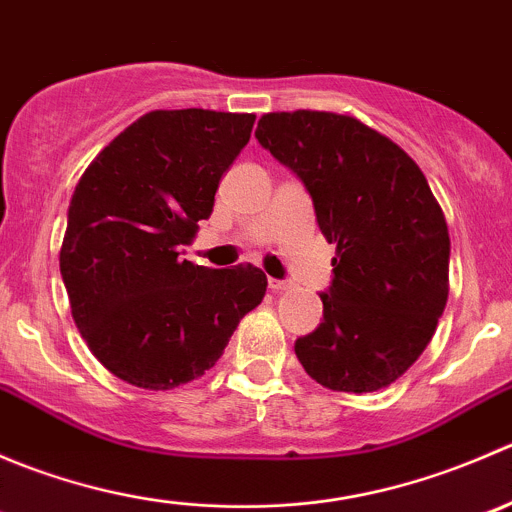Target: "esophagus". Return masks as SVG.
<instances>
[{
    "label": "esophagus",
    "instance_id": "1",
    "mask_svg": "<svg viewBox=\"0 0 512 512\" xmlns=\"http://www.w3.org/2000/svg\"><path fill=\"white\" fill-rule=\"evenodd\" d=\"M267 285H270L272 292H285V289H289V282L285 280H270Z\"/></svg>",
    "mask_w": 512,
    "mask_h": 512
}]
</instances>
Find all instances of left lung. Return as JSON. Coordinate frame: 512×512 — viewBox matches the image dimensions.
Wrapping results in <instances>:
<instances>
[{
    "label": "left lung",
    "mask_w": 512,
    "mask_h": 512,
    "mask_svg": "<svg viewBox=\"0 0 512 512\" xmlns=\"http://www.w3.org/2000/svg\"><path fill=\"white\" fill-rule=\"evenodd\" d=\"M255 136L302 178L337 245L322 324L294 344L299 364L332 391L386 389L428 347L448 299L451 240L426 175L349 113H265Z\"/></svg>",
    "instance_id": "left-lung-1"
}]
</instances>
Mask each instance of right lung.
<instances>
[{"mask_svg":"<svg viewBox=\"0 0 512 512\" xmlns=\"http://www.w3.org/2000/svg\"><path fill=\"white\" fill-rule=\"evenodd\" d=\"M252 123L255 113L158 108L118 133L76 185L59 252L71 317L91 354L138 389L203 376L265 297L257 267L178 257L213 213Z\"/></svg>","mask_w":512,"mask_h":512,"instance_id":"right-lung-1","label":"right lung"}]
</instances>
